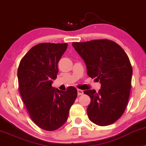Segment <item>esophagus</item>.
Segmentation results:
<instances>
[{
  "label": "esophagus",
  "mask_w": 146,
  "mask_h": 146,
  "mask_svg": "<svg viewBox=\"0 0 146 146\" xmlns=\"http://www.w3.org/2000/svg\"><path fill=\"white\" fill-rule=\"evenodd\" d=\"M78 96H80V95H82L84 94V92L83 90H82L80 89H78Z\"/></svg>",
  "instance_id": "esophagus-1"
}]
</instances>
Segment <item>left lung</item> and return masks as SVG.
Returning a JSON list of instances; mask_svg holds the SVG:
<instances>
[{
  "instance_id": "8db88e82",
  "label": "left lung",
  "mask_w": 146,
  "mask_h": 146,
  "mask_svg": "<svg viewBox=\"0 0 146 146\" xmlns=\"http://www.w3.org/2000/svg\"><path fill=\"white\" fill-rule=\"evenodd\" d=\"M86 64L87 74L101 84V88L84 91L90 98L88 118L106 126L123 115L131 90L132 67L126 53L119 44L108 39L72 42Z\"/></svg>"
}]
</instances>
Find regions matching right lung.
Listing matches in <instances>:
<instances>
[{
    "mask_svg": "<svg viewBox=\"0 0 146 146\" xmlns=\"http://www.w3.org/2000/svg\"><path fill=\"white\" fill-rule=\"evenodd\" d=\"M67 46V43L48 42L34 46L18 68L19 91L26 108L34 123L46 131L56 130L66 122L77 97L74 87L61 91L52 86Z\"/></svg>",
    "mask_w": 146,
    "mask_h": 146,
    "instance_id": "1",
    "label": "right lung"
}]
</instances>
